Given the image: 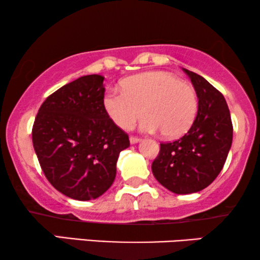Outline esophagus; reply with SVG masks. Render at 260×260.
Returning <instances> with one entry per match:
<instances>
[{"label":"esophagus","instance_id":"esophagus-1","mask_svg":"<svg viewBox=\"0 0 260 260\" xmlns=\"http://www.w3.org/2000/svg\"><path fill=\"white\" fill-rule=\"evenodd\" d=\"M141 138L140 137H136V136H130V143H137V142H140Z\"/></svg>","mask_w":260,"mask_h":260}]
</instances>
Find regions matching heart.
I'll list each match as a JSON object with an SVG mask.
<instances>
[{
	"instance_id": "obj_1",
	"label": "heart",
	"mask_w": 260,
	"mask_h": 260,
	"mask_svg": "<svg viewBox=\"0 0 260 260\" xmlns=\"http://www.w3.org/2000/svg\"><path fill=\"white\" fill-rule=\"evenodd\" d=\"M105 111L120 129H133L147 116L141 127L179 138L189 130L198 112V94L186 81L168 72H148L127 78L122 91L110 88L103 99Z\"/></svg>"
}]
</instances>
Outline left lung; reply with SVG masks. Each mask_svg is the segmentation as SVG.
Segmentation results:
<instances>
[{
	"label": "left lung",
	"instance_id": "obj_1",
	"mask_svg": "<svg viewBox=\"0 0 260 260\" xmlns=\"http://www.w3.org/2000/svg\"><path fill=\"white\" fill-rule=\"evenodd\" d=\"M183 71L197 91V117L182 137L159 144L151 165L156 180L176 194L195 193L209 186L221 172L233 138L232 119L221 92L199 74Z\"/></svg>",
	"mask_w": 260,
	"mask_h": 260
}]
</instances>
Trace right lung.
I'll return each instance as SVG.
<instances>
[{
	"instance_id": "add662e5",
	"label": "right lung",
	"mask_w": 260,
	"mask_h": 260,
	"mask_svg": "<svg viewBox=\"0 0 260 260\" xmlns=\"http://www.w3.org/2000/svg\"><path fill=\"white\" fill-rule=\"evenodd\" d=\"M104 77H80L46 98L31 138L49 183L66 197L86 201L104 194L116 177L120 151L130 145L125 131L105 111Z\"/></svg>"
}]
</instances>
